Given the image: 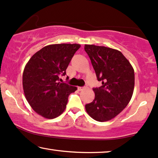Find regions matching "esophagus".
Returning <instances> with one entry per match:
<instances>
[{
    "label": "esophagus",
    "mask_w": 158,
    "mask_h": 158,
    "mask_svg": "<svg viewBox=\"0 0 158 158\" xmlns=\"http://www.w3.org/2000/svg\"><path fill=\"white\" fill-rule=\"evenodd\" d=\"M85 88L84 87H78V90H79V91H81V90H83Z\"/></svg>",
    "instance_id": "34e87169"
}]
</instances>
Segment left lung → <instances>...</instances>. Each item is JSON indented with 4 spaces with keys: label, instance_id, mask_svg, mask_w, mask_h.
Segmentation results:
<instances>
[{
    "label": "left lung",
    "instance_id": "obj_1",
    "mask_svg": "<svg viewBox=\"0 0 158 158\" xmlns=\"http://www.w3.org/2000/svg\"><path fill=\"white\" fill-rule=\"evenodd\" d=\"M85 50L91 60L102 86L93 88L94 99L85 105L90 117L97 121L113 119L131 100L134 88V71L119 50L113 48L85 45Z\"/></svg>",
    "mask_w": 158,
    "mask_h": 158
}]
</instances>
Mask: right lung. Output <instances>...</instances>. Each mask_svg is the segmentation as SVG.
Segmentation results:
<instances>
[{"label": "right lung", "instance_id": "right-lung-1", "mask_svg": "<svg viewBox=\"0 0 158 158\" xmlns=\"http://www.w3.org/2000/svg\"><path fill=\"white\" fill-rule=\"evenodd\" d=\"M79 44L45 46L31 56L23 72V89L31 108L45 118L59 116L65 110L69 94L77 87L60 83Z\"/></svg>", "mask_w": 158, "mask_h": 158}]
</instances>
